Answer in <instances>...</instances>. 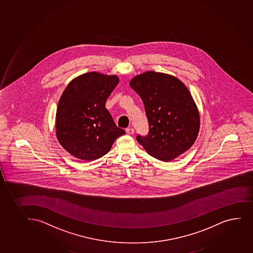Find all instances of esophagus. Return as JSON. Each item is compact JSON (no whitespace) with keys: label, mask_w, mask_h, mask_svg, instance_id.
I'll list each match as a JSON object with an SVG mask.
<instances>
[{"label":"esophagus","mask_w":253,"mask_h":253,"mask_svg":"<svg viewBox=\"0 0 253 253\" xmlns=\"http://www.w3.org/2000/svg\"><path fill=\"white\" fill-rule=\"evenodd\" d=\"M126 132L129 134V135H132L134 133V129L133 128H126Z\"/></svg>","instance_id":"1"}]
</instances>
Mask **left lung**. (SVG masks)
<instances>
[{"label":"left lung","mask_w":253,"mask_h":253,"mask_svg":"<svg viewBox=\"0 0 253 253\" xmlns=\"http://www.w3.org/2000/svg\"><path fill=\"white\" fill-rule=\"evenodd\" d=\"M130 86L141 97L149 131L137 135L148 154L170 161L192 147L198 137L200 117L182 82L166 73L148 71L131 79Z\"/></svg>","instance_id":"left-lung-1"}]
</instances>
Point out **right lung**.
<instances>
[{"mask_svg": "<svg viewBox=\"0 0 253 253\" xmlns=\"http://www.w3.org/2000/svg\"><path fill=\"white\" fill-rule=\"evenodd\" d=\"M118 83L117 76L92 72L79 76L65 88L56 111L55 131L61 145L74 157L99 159L125 134L105 108Z\"/></svg>", "mask_w": 253, "mask_h": 253, "instance_id": "obj_1", "label": "right lung"}]
</instances>
